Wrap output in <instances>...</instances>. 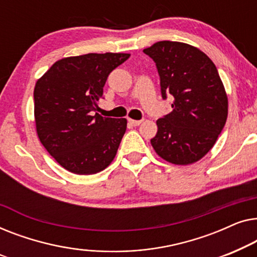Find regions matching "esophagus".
Returning <instances> with one entry per match:
<instances>
[{"instance_id": "esophagus-1", "label": "esophagus", "mask_w": 257, "mask_h": 257, "mask_svg": "<svg viewBox=\"0 0 257 257\" xmlns=\"http://www.w3.org/2000/svg\"><path fill=\"white\" fill-rule=\"evenodd\" d=\"M129 123H132L133 125H140L142 123V120H132V118H129Z\"/></svg>"}]
</instances>
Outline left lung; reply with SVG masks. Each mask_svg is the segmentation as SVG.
Listing matches in <instances>:
<instances>
[{
  "label": "left lung",
  "mask_w": 257,
  "mask_h": 257,
  "mask_svg": "<svg viewBox=\"0 0 257 257\" xmlns=\"http://www.w3.org/2000/svg\"><path fill=\"white\" fill-rule=\"evenodd\" d=\"M143 52L156 63L162 97L175 99L171 113L157 120L151 146L169 163H196L214 146L228 114L218 70L204 52L185 43L157 42Z\"/></svg>",
  "instance_id": "left-lung-1"
}]
</instances>
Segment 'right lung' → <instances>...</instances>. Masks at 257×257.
<instances>
[{
    "label": "right lung",
    "mask_w": 257,
    "mask_h": 257,
    "mask_svg": "<svg viewBox=\"0 0 257 257\" xmlns=\"http://www.w3.org/2000/svg\"><path fill=\"white\" fill-rule=\"evenodd\" d=\"M129 53H88L56 61L34 91L39 141L64 169L93 175L114 160L127 129L125 118L94 111L108 75Z\"/></svg>",
    "instance_id": "right-lung-1"
}]
</instances>
